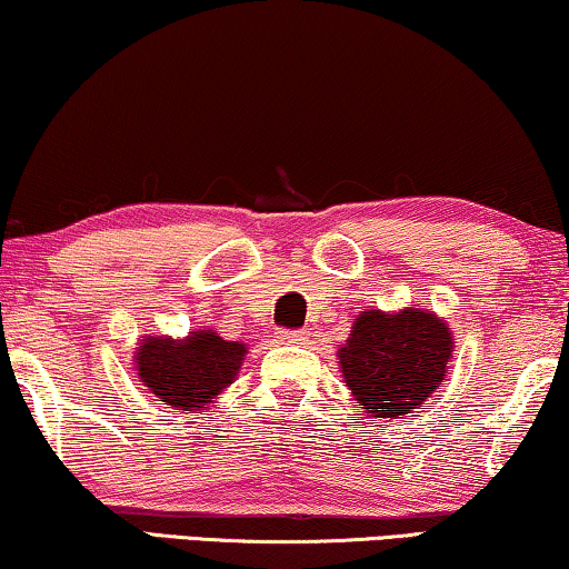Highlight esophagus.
Instances as JSON below:
<instances>
[{
    "label": "esophagus",
    "instance_id": "obj_1",
    "mask_svg": "<svg viewBox=\"0 0 569 569\" xmlns=\"http://www.w3.org/2000/svg\"><path fill=\"white\" fill-rule=\"evenodd\" d=\"M278 340L286 342V346H303L307 332L303 330H278Z\"/></svg>",
    "mask_w": 569,
    "mask_h": 569
}]
</instances>
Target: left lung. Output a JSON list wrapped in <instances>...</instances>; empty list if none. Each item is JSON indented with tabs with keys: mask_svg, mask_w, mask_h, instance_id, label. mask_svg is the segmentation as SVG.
I'll use <instances>...</instances> for the list:
<instances>
[{
	"mask_svg": "<svg viewBox=\"0 0 569 569\" xmlns=\"http://www.w3.org/2000/svg\"><path fill=\"white\" fill-rule=\"evenodd\" d=\"M451 330L436 315L405 309L363 311L340 348V368L371 418H397L422 407L446 376Z\"/></svg>",
	"mask_w": 569,
	"mask_h": 569,
	"instance_id": "obj_1",
	"label": "left lung"
}]
</instances>
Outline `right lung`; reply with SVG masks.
<instances>
[{
  "mask_svg": "<svg viewBox=\"0 0 569 569\" xmlns=\"http://www.w3.org/2000/svg\"><path fill=\"white\" fill-rule=\"evenodd\" d=\"M244 353L242 342L221 340L211 330L186 340L147 338L136 353V371L159 402L198 410L234 381Z\"/></svg>",
  "mask_w": 569,
  "mask_h": 569,
  "instance_id": "add662e5",
  "label": "right lung"
}]
</instances>
